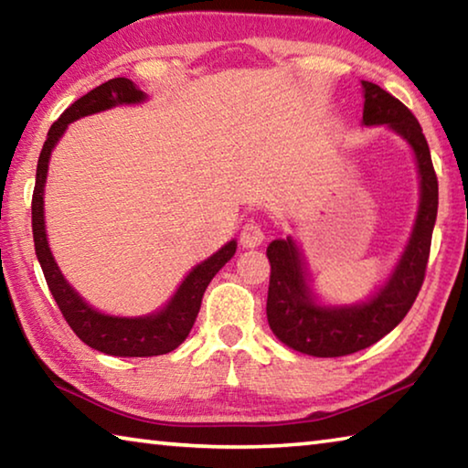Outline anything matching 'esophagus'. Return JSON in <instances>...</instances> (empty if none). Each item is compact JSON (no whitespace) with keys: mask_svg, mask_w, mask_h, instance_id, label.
Listing matches in <instances>:
<instances>
[{"mask_svg":"<svg viewBox=\"0 0 468 468\" xmlns=\"http://www.w3.org/2000/svg\"><path fill=\"white\" fill-rule=\"evenodd\" d=\"M239 239L243 248H258V245L266 239V231L262 223H260L258 218H250L241 229Z\"/></svg>","mask_w":468,"mask_h":468,"instance_id":"esophagus-1","label":"esophagus"}]
</instances>
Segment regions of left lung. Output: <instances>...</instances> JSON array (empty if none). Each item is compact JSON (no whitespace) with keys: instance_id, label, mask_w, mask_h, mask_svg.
I'll return each instance as SVG.
<instances>
[{"instance_id":"left-lung-1","label":"left lung","mask_w":468,"mask_h":468,"mask_svg":"<svg viewBox=\"0 0 468 468\" xmlns=\"http://www.w3.org/2000/svg\"><path fill=\"white\" fill-rule=\"evenodd\" d=\"M361 84L366 90L363 123H388L413 146L419 176H421V204H419L413 235L390 281L369 303L363 305L335 307V310L315 305L312 291L305 284L295 243L291 239H276L268 245L266 256L271 260V284H268L266 301L268 324L284 345L314 357H343L357 353L399 326L413 307L425 281L431 233L438 217V177L417 117L407 105H402L378 84L366 80Z\"/></svg>"}]
</instances>
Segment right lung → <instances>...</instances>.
I'll return each instance as SVG.
<instances>
[{
	"mask_svg": "<svg viewBox=\"0 0 468 468\" xmlns=\"http://www.w3.org/2000/svg\"><path fill=\"white\" fill-rule=\"evenodd\" d=\"M144 99L146 94L136 89L128 78H113V80L97 86V89L86 92L84 97L74 101L47 133L41 156H38L33 192L35 251L55 303H58L61 315L82 343L90 348H97L101 353L115 355V357H154V355L171 353L173 348L184 343L189 330L194 328L206 287L210 284L212 276L233 258L237 250V241H229L215 256L197 264L187 274V279L181 282L169 305L154 315H146V318H113V315L92 310L61 276L49 251V245H47L43 217V187L55 142L66 132L68 123L78 120V117L97 113V111L122 105V102H140Z\"/></svg>",
	"mask_w": 468,
	"mask_h": 468,
	"instance_id": "1",
	"label": "right lung"
}]
</instances>
